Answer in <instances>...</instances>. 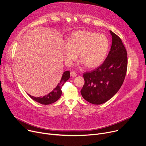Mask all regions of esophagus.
Returning <instances> with one entry per match:
<instances>
[{"label":"esophagus","instance_id":"obj_1","mask_svg":"<svg viewBox=\"0 0 146 146\" xmlns=\"http://www.w3.org/2000/svg\"><path fill=\"white\" fill-rule=\"evenodd\" d=\"M70 75H71L72 77H76V76H77L76 73L75 72H74V71H72V72H70Z\"/></svg>","mask_w":146,"mask_h":146}]
</instances>
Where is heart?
<instances>
[{"label":"heart","mask_w":146,"mask_h":146,"mask_svg":"<svg viewBox=\"0 0 146 146\" xmlns=\"http://www.w3.org/2000/svg\"><path fill=\"white\" fill-rule=\"evenodd\" d=\"M109 48V40L103 34L88 31L72 33L64 46L65 63L69 66L78 54L80 60L90 68L100 65L105 60Z\"/></svg>","instance_id":"1"}]
</instances>
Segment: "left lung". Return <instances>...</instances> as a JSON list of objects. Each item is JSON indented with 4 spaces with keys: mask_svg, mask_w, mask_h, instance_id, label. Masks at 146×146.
Listing matches in <instances>:
<instances>
[{
    "mask_svg": "<svg viewBox=\"0 0 146 146\" xmlns=\"http://www.w3.org/2000/svg\"><path fill=\"white\" fill-rule=\"evenodd\" d=\"M112 44L103 63L91 72L83 73L85 81L81 90L82 96L94 105H100L110 99L119 90L125 77L127 52L120 37L110 31Z\"/></svg>",
    "mask_w": 146,
    "mask_h": 146,
    "instance_id": "left-lung-1",
    "label": "left lung"
}]
</instances>
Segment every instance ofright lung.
<instances>
[{
    "mask_svg": "<svg viewBox=\"0 0 146 146\" xmlns=\"http://www.w3.org/2000/svg\"><path fill=\"white\" fill-rule=\"evenodd\" d=\"M70 78V72L66 71L64 73L60 82L58 83L57 86L49 94L43 96V97H35L30 95H28L35 101L42 104V105H50V104L53 103L57 101L62 95V87L64 85L65 83L69 80Z\"/></svg>",
    "mask_w": 146,
    "mask_h": 146,
    "instance_id": "obj_1",
    "label": "right lung"
}]
</instances>
